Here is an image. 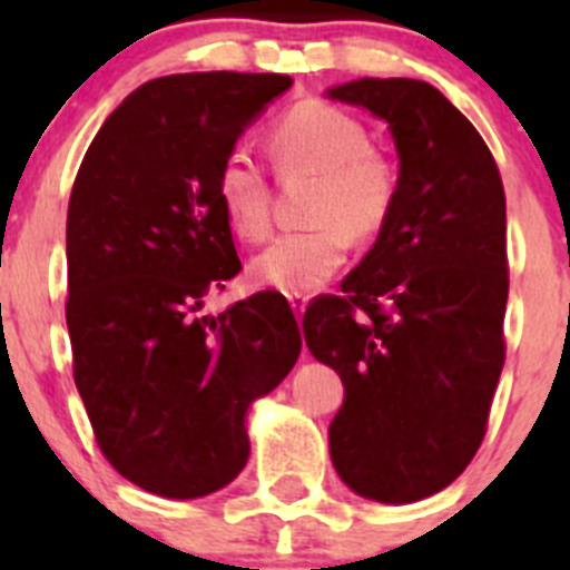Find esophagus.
I'll return each instance as SVG.
<instances>
[{
    "mask_svg": "<svg viewBox=\"0 0 570 570\" xmlns=\"http://www.w3.org/2000/svg\"><path fill=\"white\" fill-rule=\"evenodd\" d=\"M288 302L291 308H294L296 316L305 314V308H308V294H288Z\"/></svg>",
    "mask_w": 570,
    "mask_h": 570,
    "instance_id": "34e87169",
    "label": "esophagus"
}]
</instances>
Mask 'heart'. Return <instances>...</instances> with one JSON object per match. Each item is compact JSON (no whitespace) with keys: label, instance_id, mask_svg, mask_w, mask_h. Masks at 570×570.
Returning <instances> with one entry per match:
<instances>
[{"label":"heart","instance_id":"1","mask_svg":"<svg viewBox=\"0 0 570 570\" xmlns=\"http://www.w3.org/2000/svg\"><path fill=\"white\" fill-rule=\"evenodd\" d=\"M271 154L282 170L314 174L308 219L314 225L274 239L250 262V276L282 294L316 291L342 268L351 239L387 228L400 199L396 163L371 145L354 114L322 99L294 105L271 128ZM216 203L230 230L262 242L271 230L268 176L248 150H230L216 174Z\"/></svg>","mask_w":570,"mask_h":570}]
</instances>
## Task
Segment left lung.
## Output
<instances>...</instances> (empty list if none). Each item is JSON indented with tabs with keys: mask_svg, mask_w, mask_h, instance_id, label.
<instances>
[{
	"mask_svg": "<svg viewBox=\"0 0 570 570\" xmlns=\"http://www.w3.org/2000/svg\"><path fill=\"white\" fill-rule=\"evenodd\" d=\"M391 125L400 199L374 248L302 328L342 376L331 460L376 502L442 491L480 451L505 365V188L480 130L420 79L331 90Z\"/></svg>",
	"mask_w": 570,
	"mask_h": 570,
	"instance_id": "obj_1",
	"label": "left lung"
}]
</instances>
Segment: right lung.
Returning <instances> with one entry per match:
<instances>
[{"label": "right lung", "mask_w": 570, "mask_h": 570, "mask_svg": "<svg viewBox=\"0 0 570 570\" xmlns=\"http://www.w3.org/2000/svg\"><path fill=\"white\" fill-rule=\"evenodd\" d=\"M282 73H174L105 119L68 203L73 382L105 460L170 500L228 485L248 462L245 411L299 360L276 291L205 316L242 271L216 203L236 136L282 90Z\"/></svg>", "instance_id": "right-lung-1"}]
</instances>
